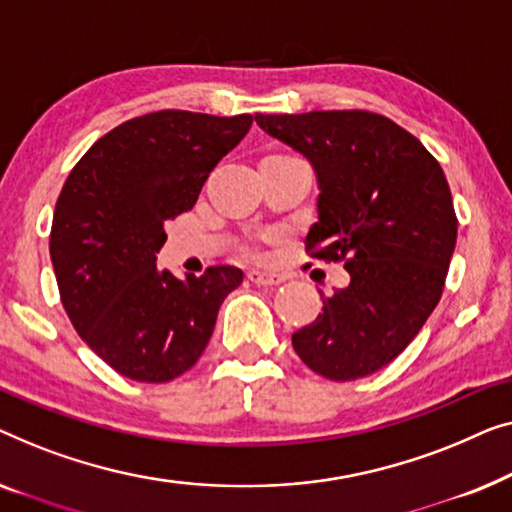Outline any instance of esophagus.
<instances>
[{
	"instance_id": "1",
	"label": "esophagus",
	"mask_w": 512,
	"mask_h": 512,
	"mask_svg": "<svg viewBox=\"0 0 512 512\" xmlns=\"http://www.w3.org/2000/svg\"><path fill=\"white\" fill-rule=\"evenodd\" d=\"M248 280H250V283L262 285V287H273V285L285 283V276H283V273H271V271L253 269V271H248Z\"/></svg>"
}]
</instances>
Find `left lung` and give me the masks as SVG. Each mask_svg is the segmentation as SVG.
Wrapping results in <instances>:
<instances>
[{
    "instance_id": "8db88e82",
    "label": "left lung",
    "mask_w": 512,
    "mask_h": 512,
    "mask_svg": "<svg viewBox=\"0 0 512 512\" xmlns=\"http://www.w3.org/2000/svg\"><path fill=\"white\" fill-rule=\"evenodd\" d=\"M255 120L311 162L320 194L306 250L350 273L348 287L322 297L315 322L294 331V350L329 380L371 376L406 350L443 294L457 215L441 164L378 113Z\"/></svg>"
}]
</instances>
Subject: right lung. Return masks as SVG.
Segmentation results:
<instances>
[{"instance_id": "right-lung-1", "label": "right lung", "mask_w": 512, "mask_h": 512, "mask_svg": "<svg viewBox=\"0 0 512 512\" xmlns=\"http://www.w3.org/2000/svg\"><path fill=\"white\" fill-rule=\"evenodd\" d=\"M253 115L155 111L122 122L64 183L50 229L62 306L78 336L120 376L169 383L211 341L220 304L243 283L234 266L185 280L157 269L164 222L190 211Z\"/></svg>"}]
</instances>
